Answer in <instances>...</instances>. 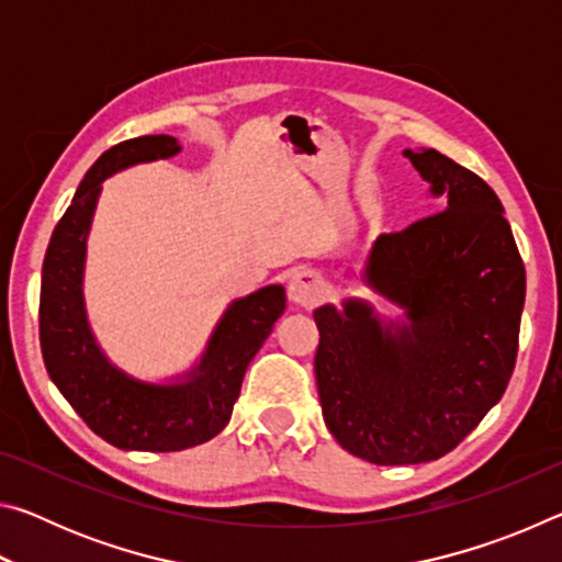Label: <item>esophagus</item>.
<instances>
[{"label": "esophagus", "instance_id": "obj_1", "mask_svg": "<svg viewBox=\"0 0 562 562\" xmlns=\"http://www.w3.org/2000/svg\"><path fill=\"white\" fill-rule=\"evenodd\" d=\"M288 297L300 307H312L322 297V278L307 268L294 270L288 280Z\"/></svg>", "mask_w": 562, "mask_h": 562}]
</instances>
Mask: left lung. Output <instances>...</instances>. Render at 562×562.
Wrapping results in <instances>:
<instances>
[{"label": "left lung", "mask_w": 562, "mask_h": 562, "mask_svg": "<svg viewBox=\"0 0 562 562\" xmlns=\"http://www.w3.org/2000/svg\"><path fill=\"white\" fill-rule=\"evenodd\" d=\"M443 211L379 235L364 280L404 307L315 310L317 392L341 449L376 465L436 461L498 404L518 355L526 268L486 180L439 150H404Z\"/></svg>", "instance_id": "1"}]
</instances>
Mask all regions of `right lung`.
Instances as JSON below:
<instances>
[{"label":"right lung","instance_id":"obj_1","mask_svg":"<svg viewBox=\"0 0 562 562\" xmlns=\"http://www.w3.org/2000/svg\"><path fill=\"white\" fill-rule=\"evenodd\" d=\"M180 150L173 136L123 140L89 168L46 247L40 297L42 357L52 382L103 441L123 451H183L211 441L231 422L243 376L274 322L284 290L270 284L231 304L186 382L146 384L103 357L83 312V255L101 183L116 170Z\"/></svg>","mask_w":562,"mask_h":562}]
</instances>
